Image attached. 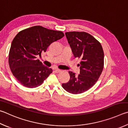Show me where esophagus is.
<instances>
[{
  "label": "esophagus",
  "instance_id": "34e87169",
  "mask_svg": "<svg viewBox=\"0 0 128 128\" xmlns=\"http://www.w3.org/2000/svg\"><path fill=\"white\" fill-rule=\"evenodd\" d=\"M60 71H61V70H60V69H58V68H57V69H56L55 70V72H56V73H58V72H60Z\"/></svg>",
  "mask_w": 128,
  "mask_h": 128
}]
</instances>
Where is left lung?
<instances>
[{
  "instance_id": "8db88e82",
  "label": "left lung",
  "mask_w": 128,
  "mask_h": 128,
  "mask_svg": "<svg viewBox=\"0 0 128 128\" xmlns=\"http://www.w3.org/2000/svg\"><path fill=\"white\" fill-rule=\"evenodd\" d=\"M73 54L81 59L80 74L69 71L70 79L62 84L68 93L78 94L91 88L99 79L104 69V53L100 42L89 34L82 31L65 33Z\"/></svg>"
}]
</instances>
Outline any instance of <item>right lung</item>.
<instances>
[{"label":"right lung","mask_w":128,"mask_h":128,"mask_svg":"<svg viewBox=\"0 0 128 128\" xmlns=\"http://www.w3.org/2000/svg\"><path fill=\"white\" fill-rule=\"evenodd\" d=\"M64 36L62 31L41 26L31 27L17 34L11 44L8 62L11 72L20 84L29 88L42 84L53 71L44 66L37 56Z\"/></svg>","instance_id":"obj_1"}]
</instances>
